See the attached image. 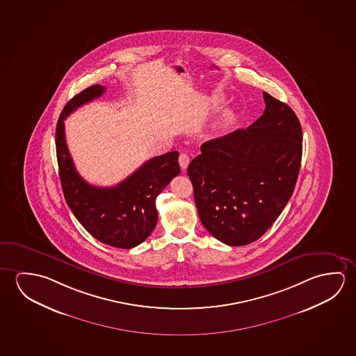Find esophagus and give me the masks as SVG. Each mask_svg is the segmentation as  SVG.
Returning a JSON list of instances; mask_svg holds the SVG:
<instances>
[{"mask_svg":"<svg viewBox=\"0 0 356 356\" xmlns=\"http://www.w3.org/2000/svg\"><path fill=\"white\" fill-rule=\"evenodd\" d=\"M179 165H181V168L183 170H186L188 168V165H189V162H191V159H189V156L186 154V153H181L179 154Z\"/></svg>","mask_w":356,"mask_h":356,"instance_id":"34e87169","label":"esophagus"}]
</instances>
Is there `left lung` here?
Masks as SVG:
<instances>
[{
    "label": "left lung",
    "instance_id": "left-lung-1",
    "mask_svg": "<svg viewBox=\"0 0 356 356\" xmlns=\"http://www.w3.org/2000/svg\"><path fill=\"white\" fill-rule=\"evenodd\" d=\"M264 99L260 119L246 130L205 142L188 167L202 224L229 246L260 238L287 205L298 178V118L265 91Z\"/></svg>",
    "mask_w": 356,
    "mask_h": 356
}]
</instances>
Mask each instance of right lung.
Returning <instances> with one entry per match:
<instances>
[{
  "instance_id": "obj_1",
  "label": "right lung",
  "mask_w": 356,
  "mask_h": 356,
  "mask_svg": "<svg viewBox=\"0 0 356 356\" xmlns=\"http://www.w3.org/2000/svg\"><path fill=\"white\" fill-rule=\"evenodd\" d=\"M105 89L102 85L89 86L63 108L56 130L59 177L69 208L91 236L113 248H132L143 243L157 224L156 199L179 175V153L153 157L118 186L100 188L86 183L70 157L64 120L81 105L102 96Z\"/></svg>"
}]
</instances>
